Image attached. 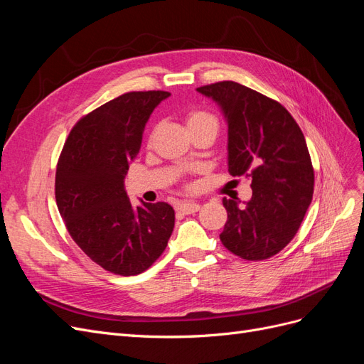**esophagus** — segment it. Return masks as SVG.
Returning <instances> with one entry per match:
<instances>
[{
	"mask_svg": "<svg viewBox=\"0 0 364 364\" xmlns=\"http://www.w3.org/2000/svg\"><path fill=\"white\" fill-rule=\"evenodd\" d=\"M177 210L183 215H193L199 210V204H196V203H181V204H178Z\"/></svg>",
	"mask_w": 364,
	"mask_h": 364,
	"instance_id": "1",
	"label": "esophagus"
}]
</instances>
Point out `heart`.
<instances>
[{"instance_id":"b5f03b06","label":"heart","mask_w":364,"mask_h":364,"mask_svg":"<svg viewBox=\"0 0 364 364\" xmlns=\"http://www.w3.org/2000/svg\"><path fill=\"white\" fill-rule=\"evenodd\" d=\"M187 127H198V125H215L218 127V121L213 114L205 112H192L187 114Z\"/></svg>"}]
</instances>
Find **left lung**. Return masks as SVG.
Listing matches in <instances>:
<instances>
[{
	"instance_id": "1",
	"label": "left lung",
	"mask_w": 364,
	"mask_h": 364,
	"mask_svg": "<svg viewBox=\"0 0 364 364\" xmlns=\"http://www.w3.org/2000/svg\"><path fill=\"white\" fill-rule=\"evenodd\" d=\"M212 98L228 127V172L251 178L252 196L222 199L228 219L220 240L245 260H264L295 237L313 198L306 139L279 102L236 81L196 89Z\"/></svg>"
}]
</instances>
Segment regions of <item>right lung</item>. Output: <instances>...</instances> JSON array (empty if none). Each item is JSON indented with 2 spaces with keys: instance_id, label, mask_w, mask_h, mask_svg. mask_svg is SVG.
I'll return each instance as SVG.
<instances>
[{
  "instance_id": "obj_1",
  "label": "right lung",
  "mask_w": 364,
  "mask_h": 364,
  "mask_svg": "<svg viewBox=\"0 0 364 364\" xmlns=\"http://www.w3.org/2000/svg\"><path fill=\"white\" fill-rule=\"evenodd\" d=\"M169 92H128L81 118L57 163L55 201L71 237L90 260L118 275H137L166 250L175 212L166 203L134 207L125 175L145 125Z\"/></svg>"
}]
</instances>
